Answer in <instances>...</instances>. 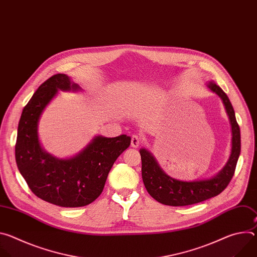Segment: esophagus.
<instances>
[{
	"instance_id": "esophagus-1",
	"label": "esophagus",
	"mask_w": 257,
	"mask_h": 257,
	"mask_svg": "<svg viewBox=\"0 0 257 257\" xmlns=\"http://www.w3.org/2000/svg\"><path fill=\"white\" fill-rule=\"evenodd\" d=\"M140 142H141L140 136H138V135H132V138H131V146H132V148L137 149L138 146H139V144H140Z\"/></svg>"
}]
</instances>
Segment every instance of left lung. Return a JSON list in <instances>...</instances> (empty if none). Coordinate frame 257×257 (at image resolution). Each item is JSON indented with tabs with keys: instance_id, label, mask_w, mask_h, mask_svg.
Here are the masks:
<instances>
[{
	"instance_id": "8db88e82",
	"label": "left lung",
	"mask_w": 257,
	"mask_h": 257,
	"mask_svg": "<svg viewBox=\"0 0 257 257\" xmlns=\"http://www.w3.org/2000/svg\"><path fill=\"white\" fill-rule=\"evenodd\" d=\"M206 87L222 99L228 115L232 132L230 157L224 168L211 178L183 181L166 174L149 150L140 149L141 172L144 186L153 198L163 204L185 206L214 197L225 190L234 176L241 152L240 128L236 120L234 108L228 95L217 84L209 81Z\"/></svg>"
}]
</instances>
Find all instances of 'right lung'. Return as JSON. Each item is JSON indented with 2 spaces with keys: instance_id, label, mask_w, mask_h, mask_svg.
<instances>
[{
  "instance_id": "right-lung-1",
  "label": "right lung",
  "mask_w": 257,
  "mask_h": 257,
  "mask_svg": "<svg viewBox=\"0 0 257 257\" xmlns=\"http://www.w3.org/2000/svg\"><path fill=\"white\" fill-rule=\"evenodd\" d=\"M81 91L66 74L45 81L24 106L18 124L15 159L30 190L41 199L63 207H80L102 192L114 163L131 143V137L94 136L76 156L57 158L47 153L39 137V124L59 91Z\"/></svg>"
}]
</instances>
